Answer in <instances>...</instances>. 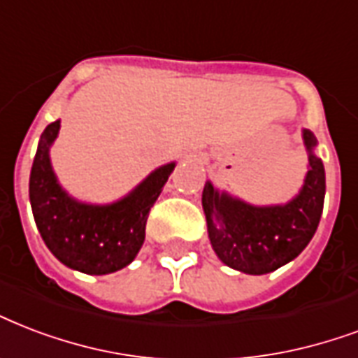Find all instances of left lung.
<instances>
[{"label": "left lung", "mask_w": 358, "mask_h": 358, "mask_svg": "<svg viewBox=\"0 0 358 358\" xmlns=\"http://www.w3.org/2000/svg\"><path fill=\"white\" fill-rule=\"evenodd\" d=\"M310 171L304 187L285 206H252L206 182L203 208L210 244L223 263L245 274H268L293 261L317 231L323 214L324 167L313 155L315 136L304 129Z\"/></svg>", "instance_id": "1"}]
</instances>
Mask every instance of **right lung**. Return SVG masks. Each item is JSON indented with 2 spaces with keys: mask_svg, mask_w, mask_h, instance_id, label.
<instances>
[{
  "mask_svg": "<svg viewBox=\"0 0 358 358\" xmlns=\"http://www.w3.org/2000/svg\"><path fill=\"white\" fill-rule=\"evenodd\" d=\"M59 120L41 135L29 176V201L46 248L65 266L84 274H110L136 257L146 236L150 208L174 171V163L150 174L133 193L114 204L76 203L52 173L48 148L58 136Z\"/></svg>",
  "mask_w": 358,
  "mask_h": 358,
  "instance_id": "1",
  "label": "right lung"
}]
</instances>
